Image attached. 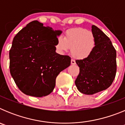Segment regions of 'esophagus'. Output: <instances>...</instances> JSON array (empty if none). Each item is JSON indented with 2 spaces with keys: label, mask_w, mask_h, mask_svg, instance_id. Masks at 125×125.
Listing matches in <instances>:
<instances>
[{
  "label": "esophagus",
  "mask_w": 125,
  "mask_h": 125,
  "mask_svg": "<svg viewBox=\"0 0 125 125\" xmlns=\"http://www.w3.org/2000/svg\"><path fill=\"white\" fill-rule=\"evenodd\" d=\"M71 64H73V65L76 64V61H75V60L73 59V58H72V59H71Z\"/></svg>",
  "instance_id": "esophagus-1"
}]
</instances>
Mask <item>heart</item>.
<instances>
[{"label": "heart", "instance_id": "1", "mask_svg": "<svg viewBox=\"0 0 125 125\" xmlns=\"http://www.w3.org/2000/svg\"><path fill=\"white\" fill-rule=\"evenodd\" d=\"M95 47V38L92 32L83 28H77L68 31L64 39L59 37L56 44L59 52L68 51L71 48V54L77 59H83L92 54Z\"/></svg>", "mask_w": 125, "mask_h": 125}]
</instances>
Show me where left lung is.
Returning <instances> with one entry per match:
<instances>
[{
    "label": "left lung",
    "instance_id": "obj_1",
    "mask_svg": "<svg viewBox=\"0 0 125 125\" xmlns=\"http://www.w3.org/2000/svg\"><path fill=\"white\" fill-rule=\"evenodd\" d=\"M95 47L87 58L76 60L79 74L75 81L78 89L91 95L105 90L113 82L116 73V52L110 38L95 25H92Z\"/></svg>",
    "mask_w": 125,
    "mask_h": 125
}]
</instances>
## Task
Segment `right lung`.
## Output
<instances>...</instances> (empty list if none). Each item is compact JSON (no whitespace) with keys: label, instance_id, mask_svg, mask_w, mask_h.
Instances as JSON below:
<instances>
[{"label":"right lung","instance_id":"1","mask_svg":"<svg viewBox=\"0 0 125 125\" xmlns=\"http://www.w3.org/2000/svg\"><path fill=\"white\" fill-rule=\"evenodd\" d=\"M61 31L29 23L14 37L9 51L10 72L19 89L27 95H48L57 75L71 64V57L56 52Z\"/></svg>","mask_w":125,"mask_h":125}]
</instances>
